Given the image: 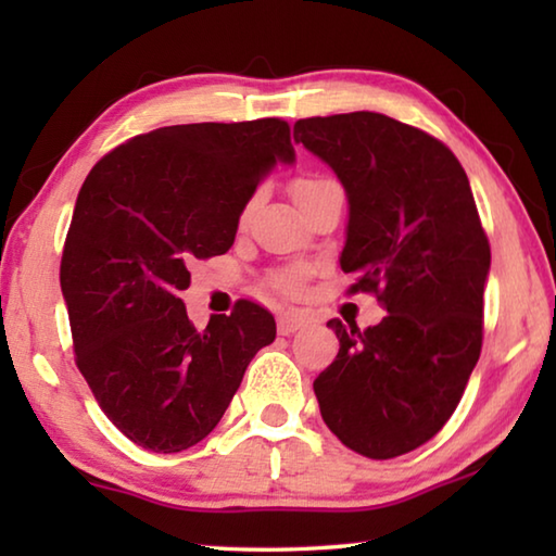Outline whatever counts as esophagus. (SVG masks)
Returning a JSON list of instances; mask_svg holds the SVG:
<instances>
[{
    "label": "esophagus",
    "mask_w": 556,
    "mask_h": 556,
    "mask_svg": "<svg viewBox=\"0 0 556 556\" xmlns=\"http://www.w3.org/2000/svg\"><path fill=\"white\" fill-rule=\"evenodd\" d=\"M304 326H306V318L301 316V314H296V312H285V314H279V318H277V331L281 336L294 333V331H299V328H304Z\"/></svg>",
    "instance_id": "34e87169"
}]
</instances>
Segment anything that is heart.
Segmentation results:
<instances>
[{
    "label": "heart",
    "instance_id": "b5f03b06",
    "mask_svg": "<svg viewBox=\"0 0 556 556\" xmlns=\"http://www.w3.org/2000/svg\"><path fill=\"white\" fill-rule=\"evenodd\" d=\"M331 186H338L333 178L301 176V178H296L294 186H291V195H294V201L301 205ZM304 275H306V267H291L285 271H277V275L271 277V285H275L279 291H285V294H296V291L301 289V281H304Z\"/></svg>",
    "mask_w": 556,
    "mask_h": 556
}]
</instances>
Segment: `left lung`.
Segmentation results:
<instances>
[{"label": "left lung", "mask_w": 556, "mask_h": 556, "mask_svg": "<svg viewBox=\"0 0 556 556\" xmlns=\"http://www.w3.org/2000/svg\"><path fill=\"white\" fill-rule=\"evenodd\" d=\"M294 139L345 188L341 269L388 308L361 331L331 318L338 355L314 380L326 427L368 458L414 451L446 425L483 343L491 244L451 149L380 112L308 117Z\"/></svg>", "instance_id": "1"}]
</instances>
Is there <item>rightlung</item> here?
I'll list each match as a JSON object with an SVG mask.
<instances>
[{
    "label": "right lung",
    "instance_id": "right-lung-1",
    "mask_svg": "<svg viewBox=\"0 0 556 556\" xmlns=\"http://www.w3.org/2000/svg\"><path fill=\"white\" fill-rule=\"evenodd\" d=\"M285 119L174 125L92 166L61 260L75 363L122 434L154 454L218 425L275 318L252 301L199 331L181 291L188 262L223 255L271 168L294 164Z\"/></svg>",
    "mask_w": 556,
    "mask_h": 556
}]
</instances>
